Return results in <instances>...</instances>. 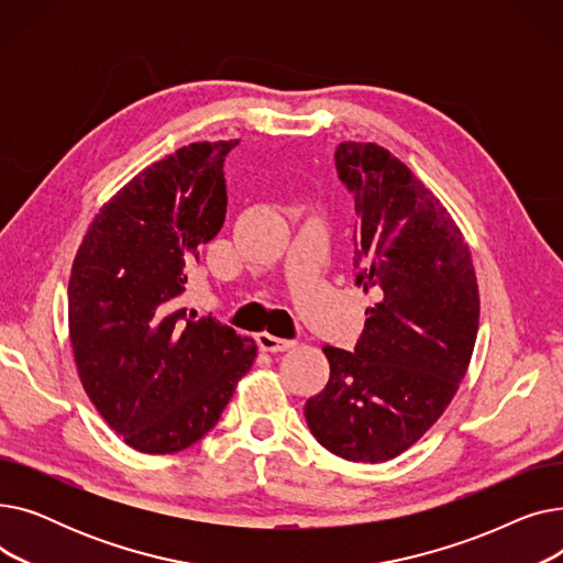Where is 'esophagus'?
Returning <instances> with one entry per match:
<instances>
[{
	"label": "esophagus",
	"instance_id": "obj_1",
	"mask_svg": "<svg viewBox=\"0 0 563 563\" xmlns=\"http://www.w3.org/2000/svg\"><path fill=\"white\" fill-rule=\"evenodd\" d=\"M255 340H257V346L262 351H272V353L289 351V349L297 346V340H283V338H276L272 333H260Z\"/></svg>",
	"mask_w": 563,
	"mask_h": 563
}]
</instances>
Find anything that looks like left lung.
<instances>
[{"label": "left lung", "instance_id": "obj_1", "mask_svg": "<svg viewBox=\"0 0 563 563\" xmlns=\"http://www.w3.org/2000/svg\"><path fill=\"white\" fill-rule=\"evenodd\" d=\"M335 168L358 214L353 280L376 303L353 351L323 346L331 378L306 401V422L335 456L380 463L416 445L456 395L479 287L459 225L390 151L344 141Z\"/></svg>", "mask_w": 563, "mask_h": 563}]
</instances>
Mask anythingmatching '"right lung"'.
<instances>
[{
    "mask_svg": "<svg viewBox=\"0 0 563 563\" xmlns=\"http://www.w3.org/2000/svg\"><path fill=\"white\" fill-rule=\"evenodd\" d=\"M236 141L189 143L143 168L88 225L68 283L79 380L143 454L210 431L257 346L183 308L187 274L225 221L223 162Z\"/></svg>",
    "mask_w": 563,
    "mask_h": 563,
    "instance_id": "1",
    "label": "right lung"
}]
</instances>
